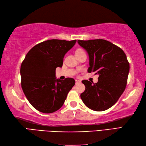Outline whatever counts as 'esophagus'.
Instances as JSON below:
<instances>
[{
    "label": "esophagus",
    "mask_w": 146,
    "mask_h": 146,
    "mask_svg": "<svg viewBox=\"0 0 146 146\" xmlns=\"http://www.w3.org/2000/svg\"><path fill=\"white\" fill-rule=\"evenodd\" d=\"M80 82H81V81H80V80H75V83H76V84H78V83H80Z\"/></svg>",
    "instance_id": "34e87169"
}]
</instances>
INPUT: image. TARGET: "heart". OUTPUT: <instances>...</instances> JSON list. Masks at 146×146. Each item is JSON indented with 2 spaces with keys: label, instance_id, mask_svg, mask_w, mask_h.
Here are the masks:
<instances>
[{
  "label": "heart",
  "instance_id": "1",
  "mask_svg": "<svg viewBox=\"0 0 146 146\" xmlns=\"http://www.w3.org/2000/svg\"><path fill=\"white\" fill-rule=\"evenodd\" d=\"M83 51V49H76V52H78V51Z\"/></svg>",
  "mask_w": 146,
  "mask_h": 146
}]
</instances>
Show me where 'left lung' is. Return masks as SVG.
Here are the masks:
<instances>
[{"mask_svg":"<svg viewBox=\"0 0 146 146\" xmlns=\"http://www.w3.org/2000/svg\"><path fill=\"white\" fill-rule=\"evenodd\" d=\"M89 55L88 72L98 75L97 83L83 80L85 86L80 95L86 107L104 111L112 107L124 92L129 72V63L122 49L105 39L78 40Z\"/></svg>","mask_w":146,"mask_h":146,"instance_id":"obj_1","label":"left lung"}]
</instances>
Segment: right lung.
Returning a JSON list of instances; mask_svg holds the SVG:
<instances>
[{
    "instance_id": "right-lung-1",
    "label": "right lung",
    "mask_w": 146,
    "mask_h": 146,
    "mask_svg": "<svg viewBox=\"0 0 146 146\" xmlns=\"http://www.w3.org/2000/svg\"><path fill=\"white\" fill-rule=\"evenodd\" d=\"M76 40L51 39L40 42L27 52L21 66V86L32 106L44 113L54 112L63 106L75 80L55 78L62 67L65 54Z\"/></svg>"
}]
</instances>
